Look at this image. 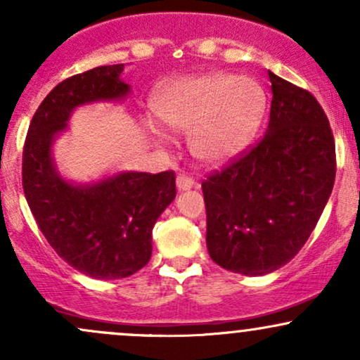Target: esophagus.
Masks as SVG:
<instances>
[{"mask_svg": "<svg viewBox=\"0 0 360 360\" xmlns=\"http://www.w3.org/2000/svg\"><path fill=\"white\" fill-rule=\"evenodd\" d=\"M176 186H177V189H179V191H189V189H193L194 186H196V181H194L193 177L181 174V176H177Z\"/></svg>", "mask_w": 360, "mask_h": 360, "instance_id": "1", "label": "esophagus"}]
</instances>
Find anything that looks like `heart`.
Returning <instances> with one entry per match:
<instances>
[{
  "instance_id": "b5f03b06",
  "label": "heart",
  "mask_w": 360,
  "mask_h": 360,
  "mask_svg": "<svg viewBox=\"0 0 360 360\" xmlns=\"http://www.w3.org/2000/svg\"><path fill=\"white\" fill-rule=\"evenodd\" d=\"M152 106L169 130H189L188 147L198 162L220 167L240 155L254 139L266 113L267 96L252 77L208 72L167 82ZM146 128L157 142L167 140L150 120Z\"/></svg>"
}]
</instances>
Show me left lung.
<instances>
[{
  "instance_id": "8db88e82",
  "label": "left lung",
  "mask_w": 360,
  "mask_h": 360,
  "mask_svg": "<svg viewBox=\"0 0 360 360\" xmlns=\"http://www.w3.org/2000/svg\"><path fill=\"white\" fill-rule=\"evenodd\" d=\"M271 115L260 142L201 184L213 262L264 276L295 257L335 181V142L311 93L269 71Z\"/></svg>"
}]
</instances>
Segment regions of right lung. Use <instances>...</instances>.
Here are the masks:
<instances>
[{
	"label": "right lung",
	"mask_w": 360,
	"mask_h": 360,
	"mask_svg": "<svg viewBox=\"0 0 360 360\" xmlns=\"http://www.w3.org/2000/svg\"><path fill=\"white\" fill-rule=\"evenodd\" d=\"M125 64L101 65L57 84L40 103L23 147V191L39 229L69 266L94 279H122L152 255V229L176 198L172 171L108 172L89 183L65 179L53 143L81 106L130 96Z\"/></svg>",
	"instance_id": "right-lung-1"
}]
</instances>
